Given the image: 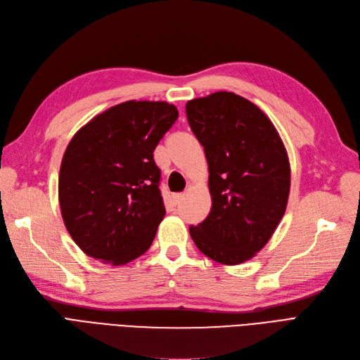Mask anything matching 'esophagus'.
<instances>
[{
    "instance_id": "34e87169",
    "label": "esophagus",
    "mask_w": 360,
    "mask_h": 360,
    "mask_svg": "<svg viewBox=\"0 0 360 360\" xmlns=\"http://www.w3.org/2000/svg\"><path fill=\"white\" fill-rule=\"evenodd\" d=\"M181 199H183V195H181V193H174V195H172V204H174V205L180 204Z\"/></svg>"
}]
</instances>
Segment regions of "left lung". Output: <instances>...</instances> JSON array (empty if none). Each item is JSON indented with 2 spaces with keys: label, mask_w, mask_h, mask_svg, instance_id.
Returning <instances> with one entry per match:
<instances>
[{
  "label": "left lung",
  "mask_w": 360,
  "mask_h": 360,
  "mask_svg": "<svg viewBox=\"0 0 360 360\" xmlns=\"http://www.w3.org/2000/svg\"><path fill=\"white\" fill-rule=\"evenodd\" d=\"M186 115L204 146L211 211L189 232L211 260L235 266L260 251L282 220L290 196L288 155L264 112L235 93L189 100Z\"/></svg>",
  "instance_id": "obj_1"
}]
</instances>
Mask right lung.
Here are the masks:
<instances>
[{
    "mask_svg": "<svg viewBox=\"0 0 360 360\" xmlns=\"http://www.w3.org/2000/svg\"><path fill=\"white\" fill-rule=\"evenodd\" d=\"M177 118L174 105L128 100L72 137L60 165L59 204L85 254L120 266L149 250L165 215L153 150Z\"/></svg>",
    "mask_w": 360,
    "mask_h": 360,
    "instance_id": "1",
    "label": "right lung"
}]
</instances>
